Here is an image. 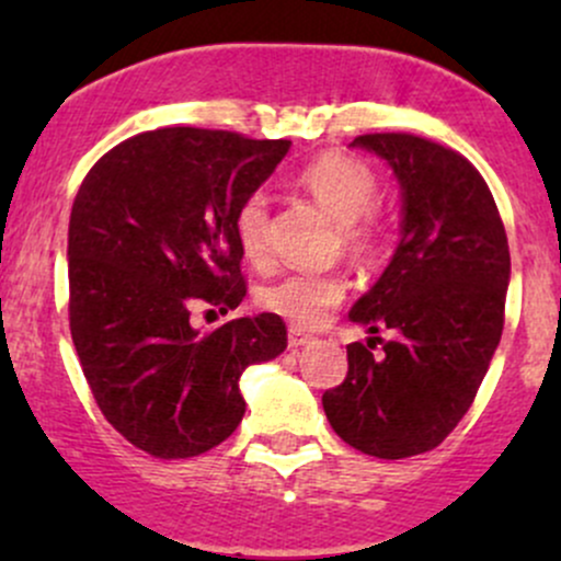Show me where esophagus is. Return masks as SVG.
<instances>
[{"mask_svg": "<svg viewBox=\"0 0 561 561\" xmlns=\"http://www.w3.org/2000/svg\"><path fill=\"white\" fill-rule=\"evenodd\" d=\"M311 334H306V332H300V330H295V327H293V330H289V337H287V345L289 347H293V351H298V347H302V345H308V343H311Z\"/></svg>", "mask_w": 561, "mask_h": 561, "instance_id": "obj_1", "label": "esophagus"}]
</instances>
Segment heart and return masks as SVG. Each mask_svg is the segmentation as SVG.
I'll return each mask as SVG.
<instances>
[{"mask_svg": "<svg viewBox=\"0 0 561 561\" xmlns=\"http://www.w3.org/2000/svg\"><path fill=\"white\" fill-rule=\"evenodd\" d=\"M321 208L340 224V242L356 261H375L382 250L385 231L371 210L377 199V176L364 160L347 152H324L298 173ZM234 237L250 263L268 255V197L255 190L237 205ZM345 298V279L334 272H293L259 293L263 311L289 321L295 330H317Z\"/></svg>", "mask_w": 561, "mask_h": 561, "instance_id": "obj_1", "label": "heart"}]
</instances>
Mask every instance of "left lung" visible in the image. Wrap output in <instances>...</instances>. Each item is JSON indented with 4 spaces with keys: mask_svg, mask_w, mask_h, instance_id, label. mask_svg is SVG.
Wrapping results in <instances>:
<instances>
[{
    "mask_svg": "<svg viewBox=\"0 0 561 561\" xmlns=\"http://www.w3.org/2000/svg\"><path fill=\"white\" fill-rule=\"evenodd\" d=\"M401 184V242L351 308L371 334L321 403L347 446L377 459L433 450L472 405L504 330L508 242L491 190L459 152L414 134H364ZM390 329L383 344L374 334ZM377 342L383 353L370 351Z\"/></svg>",
    "mask_w": 561,
    "mask_h": 561,
    "instance_id": "left-lung-1",
    "label": "left lung"
}]
</instances>
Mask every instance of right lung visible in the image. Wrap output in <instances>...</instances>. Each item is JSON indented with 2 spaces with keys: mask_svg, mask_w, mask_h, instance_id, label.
Masks as SVG:
<instances>
[{
  "mask_svg": "<svg viewBox=\"0 0 561 561\" xmlns=\"http://www.w3.org/2000/svg\"><path fill=\"white\" fill-rule=\"evenodd\" d=\"M287 139L171 126L94 163L68 227L70 334L105 420L158 459L224 443L244 416L240 377L287 347L274 313L192 327L248 293L234 214L287 156Z\"/></svg>",
  "mask_w": 561,
  "mask_h": 561,
  "instance_id": "right-lung-1",
  "label": "right lung"
}]
</instances>
